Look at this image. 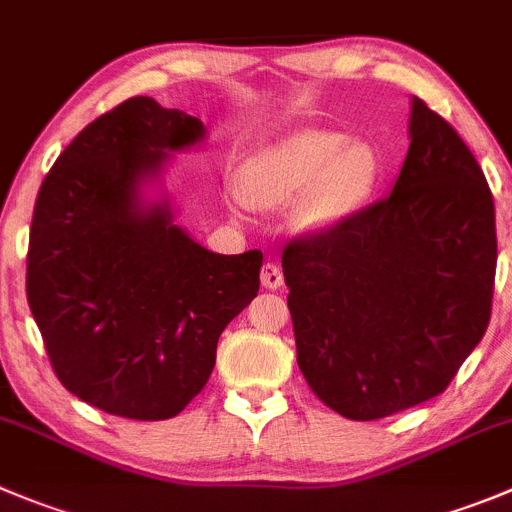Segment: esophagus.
Returning <instances> with one entry per match:
<instances>
[{"label":"esophagus","instance_id":"34e87169","mask_svg":"<svg viewBox=\"0 0 512 512\" xmlns=\"http://www.w3.org/2000/svg\"><path fill=\"white\" fill-rule=\"evenodd\" d=\"M260 280L262 287H267V290H277V287H282V270L275 262H265L260 270Z\"/></svg>","mask_w":512,"mask_h":512}]
</instances>
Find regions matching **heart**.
<instances>
[{
	"instance_id": "1",
	"label": "heart",
	"mask_w": 512,
	"mask_h": 512,
	"mask_svg": "<svg viewBox=\"0 0 512 512\" xmlns=\"http://www.w3.org/2000/svg\"><path fill=\"white\" fill-rule=\"evenodd\" d=\"M375 162L367 147L337 132H297L255 152L242 170V197L255 207L295 202L297 222L322 230L350 215L370 192Z\"/></svg>"
}]
</instances>
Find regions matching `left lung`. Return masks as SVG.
<instances>
[{
    "instance_id": "left-lung-1",
    "label": "left lung",
    "mask_w": 512,
    "mask_h": 512,
    "mask_svg": "<svg viewBox=\"0 0 512 512\" xmlns=\"http://www.w3.org/2000/svg\"><path fill=\"white\" fill-rule=\"evenodd\" d=\"M495 205L463 137L413 99L410 150L385 200L282 250L297 365L350 420L445 393L493 310Z\"/></svg>"
}]
</instances>
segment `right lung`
Segmentation results:
<instances>
[{
  "mask_svg": "<svg viewBox=\"0 0 512 512\" xmlns=\"http://www.w3.org/2000/svg\"><path fill=\"white\" fill-rule=\"evenodd\" d=\"M205 137L197 117L132 97L89 122L34 202L27 300L54 375L84 403L167 420L202 393L217 340L260 290L262 252L215 255L137 185Z\"/></svg>",
  "mask_w": 512,
  "mask_h": 512,
  "instance_id": "1",
  "label": "right lung"
}]
</instances>
